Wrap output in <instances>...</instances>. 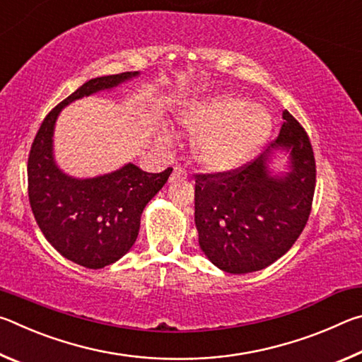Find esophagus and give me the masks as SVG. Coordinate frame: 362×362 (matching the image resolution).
I'll list each match as a JSON object with an SVG mask.
<instances>
[{"label": "esophagus", "instance_id": "1", "mask_svg": "<svg viewBox=\"0 0 362 362\" xmlns=\"http://www.w3.org/2000/svg\"><path fill=\"white\" fill-rule=\"evenodd\" d=\"M187 170L180 168V166H175L174 170H173V175H170V180H183L187 179Z\"/></svg>", "mask_w": 362, "mask_h": 362}]
</instances>
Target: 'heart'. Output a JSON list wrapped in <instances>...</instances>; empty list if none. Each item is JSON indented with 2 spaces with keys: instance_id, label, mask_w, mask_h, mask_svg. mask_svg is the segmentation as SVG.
<instances>
[{
  "instance_id": "b5f03b06",
  "label": "heart",
  "mask_w": 362,
  "mask_h": 362,
  "mask_svg": "<svg viewBox=\"0 0 362 362\" xmlns=\"http://www.w3.org/2000/svg\"><path fill=\"white\" fill-rule=\"evenodd\" d=\"M188 132L199 134L194 155L201 166L223 173L235 169L252 155L272 132V116L265 108L250 105L246 97L220 94L189 105L180 118Z\"/></svg>"
}]
</instances>
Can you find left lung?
I'll use <instances>...</instances> for the list:
<instances>
[{
  "label": "left lung",
  "instance_id": "obj_1",
  "mask_svg": "<svg viewBox=\"0 0 362 362\" xmlns=\"http://www.w3.org/2000/svg\"><path fill=\"white\" fill-rule=\"evenodd\" d=\"M274 144L243 166L194 175V223L199 246L226 273L259 272L283 257L308 222L316 187L310 137L289 112ZM273 148L291 155V173L272 177Z\"/></svg>",
  "mask_w": 362,
  "mask_h": 362
}]
</instances>
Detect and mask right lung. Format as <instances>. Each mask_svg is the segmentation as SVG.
Here are the masks:
<instances>
[{
  "instance_id": "1",
  "label": "right lung",
  "mask_w": 362,
  "mask_h": 362,
  "mask_svg": "<svg viewBox=\"0 0 362 362\" xmlns=\"http://www.w3.org/2000/svg\"><path fill=\"white\" fill-rule=\"evenodd\" d=\"M137 75L126 71L84 83L46 115L28 155V199L36 223L57 252L90 269L115 263L132 247L145 206L164 187L173 168L150 174L129 163L95 179H71L54 163V124L70 102Z\"/></svg>"
}]
</instances>
